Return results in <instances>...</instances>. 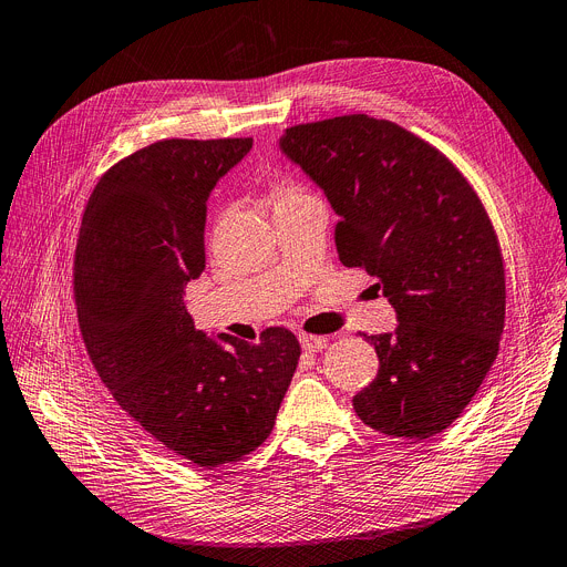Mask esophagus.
Listing matches in <instances>:
<instances>
[{
	"mask_svg": "<svg viewBox=\"0 0 567 567\" xmlns=\"http://www.w3.org/2000/svg\"><path fill=\"white\" fill-rule=\"evenodd\" d=\"M298 339H300V347H303L306 351H321L326 344H328V339L326 337H321V334H308V332H300L298 334Z\"/></svg>",
	"mask_w": 567,
	"mask_h": 567,
	"instance_id": "esophagus-1",
	"label": "esophagus"
}]
</instances>
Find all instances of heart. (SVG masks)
<instances>
[{
	"label": "heart",
	"mask_w": 567,
	"mask_h": 567,
	"mask_svg": "<svg viewBox=\"0 0 567 567\" xmlns=\"http://www.w3.org/2000/svg\"><path fill=\"white\" fill-rule=\"evenodd\" d=\"M298 196H303V188H300L291 179H280V182H276L271 186V203H274V207L280 205V203H287V200H293Z\"/></svg>",
	"instance_id": "obj_1"
}]
</instances>
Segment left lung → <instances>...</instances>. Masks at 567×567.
Masks as SVG:
<instances>
[{
	"label": "left lung",
	"mask_w": 567,
	"mask_h": 567,
	"mask_svg": "<svg viewBox=\"0 0 567 567\" xmlns=\"http://www.w3.org/2000/svg\"><path fill=\"white\" fill-rule=\"evenodd\" d=\"M280 150L339 216V261L379 278L396 310L394 332L362 334L381 364L353 396L355 414L392 437L444 431L474 399L504 332V257L481 198L437 147L364 113L293 125Z\"/></svg>",
	"instance_id": "8db88e82"
}]
</instances>
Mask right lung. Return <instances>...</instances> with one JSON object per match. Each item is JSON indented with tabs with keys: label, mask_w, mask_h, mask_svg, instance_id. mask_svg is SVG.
I'll return each instance as SVG.
<instances>
[{
	"label": "right lung",
	"mask_w": 567,
	"mask_h": 567,
	"mask_svg": "<svg viewBox=\"0 0 567 567\" xmlns=\"http://www.w3.org/2000/svg\"><path fill=\"white\" fill-rule=\"evenodd\" d=\"M252 138H164L113 164L74 250V306L111 396L175 456L214 470L269 437L300 347L287 328L257 344L196 330L184 287L205 269L207 198Z\"/></svg>",
	"instance_id": "add662e5"
}]
</instances>
